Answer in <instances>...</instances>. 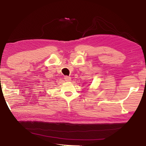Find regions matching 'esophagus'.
<instances>
[{
    "instance_id": "esophagus-1",
    "label": "esophagus",
    "mask_w": 146,
    "mask_h": 146,
    "mask_svg": "<svg viewBox=\"0 0 146 146\" xmlns=\"http://www.w3.org/2000/svg\"><path fill=\"white\" fill-rule=\"evenodd\" d=\"M64 80H65L66 82H70L71 78L69 77V76H65V77H64Z\"/></svg>"
}]
</instances>
